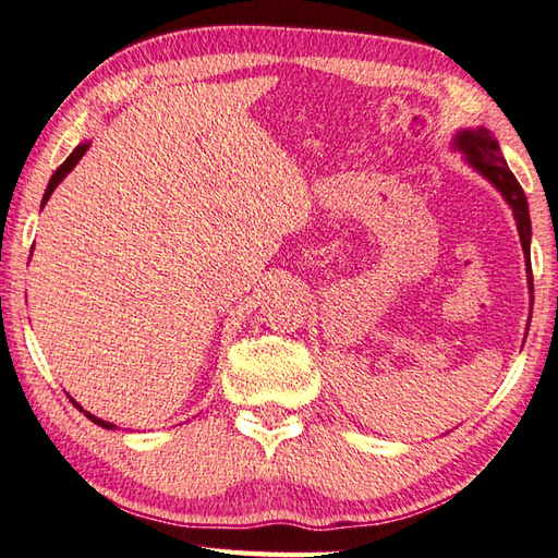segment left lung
<instances>
[{
  "label": "left lung",
  "mask_w": 558,
  "mask_h": 558,
  "mask_svg": "<svg viewBox=\"0 0 558 558\" xmlns=\"http://www.w3.org/2000/svg\"><path fill=\"white\" fill-rule=\"evenodd\" d=\"M454 146L462 149L464 158H468V163L480 170L488 183L501 192L504 199L510 204V209H513L520 243H522V250H525L527 279H530V291H532V265H530L532 226H530V209H527L525 192H522L515 175L510 173L506 158L501 156V149H498V142L494 140L488 130H484V128L462 130L458 136H454Z\"/></svg>",
  "instance_id": "obj_1"
}]
</instances>
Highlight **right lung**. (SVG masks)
<instances>
[{
    "label": "right lung",
    "mask_w": 558,
    "mask_h": 558,
    "mask_svg": "<svg viewBox=\"0 0 558 558\" xmlns=\"http://www.w3.org/2000/svg\"><path fill=\"white\" fill-rule=\"evenodd\" d=\"M86 151H88V144H78L76 149L70 154V158H66V161H64L60 168L54 170L52 178H50V183H48V190H45V195H43V207H45V204H48V199H50V195L54 192V187L62 183V180L66 178V173H70V170H72L78 161H82V156H84ZM74 404H76V402H74ZM76 407H78V404H76ZM78 412H84V409L78 407ZM84 414L90 418V422L98 424V426H104V428H116V426H112L110 422H104V418H98V416H94L90 412H84Z\"/></svg>",
    "instance_id": "add662e5"
}]
</instances>
